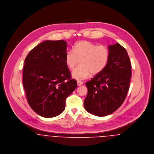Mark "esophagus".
Wrapping results in <instances>:
<instances>
[{"mask_svg": "<svg viewBox=\"0 0 154 154\" xmlns=\"http://www.w3.org/2000/svg\"><path fill=\"white\" fill-rule=\"evenodd\" d=\"M77 84H78V86H81V85H83L84 82H81V81H78L77 82Z\"/></svg>", "mask_w": 154, "mask_h": 154, "instance_id": "1", "label": "esophagus"}]
</instances>
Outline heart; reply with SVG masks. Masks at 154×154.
<instances>
[{
  "label": "heart",
  "instance_id": "heart-1",
  "mask_svg": "<svg viewBox=\"0 0 154 154\" xmlns=\"http://www.w3.org/2000/svg\"><path fill=\"white\" fill-rule=\"evenodd\" d=\"M110 57L109 48L88 41H81L75 44L73 50L66 52L65 62L71 70L81 61L79 67L72 72V77L77 80L88 78L91 73L98 75L107 66Z\"/></svg>",
  "mask_w": 154,
  "mask_h": 154
}]
</instances>
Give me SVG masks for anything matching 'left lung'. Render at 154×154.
I'll return each instance as SVG.
<instances>
[{
  "label": "left lung",
  "instance_id": "obj_1",
  "mask_svg": "<svg viewBox=\"0 0 154 154\" xmlns=\"http://www.w3.org/2000/svg\"><path fill=\"white\" fill-rule=\"evenodd\" d=\"M110 57L106 68L86 82L88 94L84 107L103 117L117 110L124 102L130 85L131 63L126 49L119 43L109 45Z\"/></svg>",
  "mask_w": 154,
  "mask_h": 154
}]
</instances>
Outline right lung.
I'll return each instance as SVG.
<instances>
[{
	"label": "right lung",
	"mask_w": 154,
	"mask_h": 154,
	"mask_svg": "<svg viewBox=\"0 0 154 154\" xmlns=\"http://www.w3.org/2000/svg\"><path fill=\"white\" fill-rule=\"evenodd\" d=\"M67 43L46 40L32 48L23 67L27 101L38 115L51 118L65 109L66 98L77 87L65 62Z\"/></svg>",
	"instance_id": "right-lung-1"
}]
</instances>
